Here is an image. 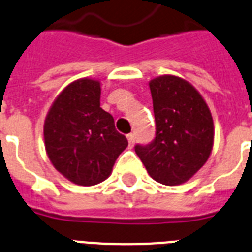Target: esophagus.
I'll return each mask as SVG.
<instances>
[{
    "label": "esophagus",
    "mask_w": 252,
    "mask_h": 252,
    "mask_svg": "<svg viewBox=\"0 0 252 252\" xmlns=\"http://www.w3.org/2000/svg\"><path fill=\"white\" fill-rule=\"evenodd\" d=\"M126 138H128V142H129L130 146L134 145V141H136V136H134V133H129V134L126 136Z\"/></svg>",
    "instance_id": "1"
}]
</instances>
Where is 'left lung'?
<instances>
[{
	"instance_id": "left-lung-1",
	"label": "left lung",
	"mask_w": 252,
	"mask_h": 252,
	"mask_svg": "<svg viewBox=\"0 0 252 252\" xmlns=\"http://www.w3.org/2000/svg\"><path fill=\"white\" fill-rule=\"evenodd\" d=\"M155 138L134 150L150 177L165 186L185 183L201 169L214 142L208 105L194 87L174 75L150 82Z\"/></svg>"
}]
</instances>
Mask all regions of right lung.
<instances>
[{
  "label": "right lung",
  "mask_w": 252,
  "mask_h": 252,
  "mask_svg": "<svg viewBox=\"0 0 252 252\" xmlns=\"http://www.w3.org/2000/svg\"><path fill=\"white\" fill-rule=\"evenodd\" d=\"M98 80L79 79L65 88L44 120V146L55 169L79 186H94L110 175L128 146L114 118L100 107Z\"/></svg>",
  "instance_id": "obj_1"
}]
</instances>
